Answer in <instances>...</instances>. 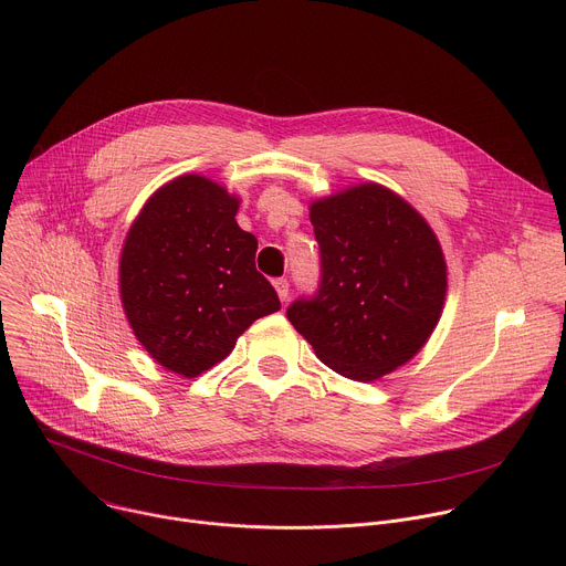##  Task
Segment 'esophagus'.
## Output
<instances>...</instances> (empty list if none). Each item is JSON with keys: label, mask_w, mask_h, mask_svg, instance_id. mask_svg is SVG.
Listing matches in <instances>:
<instances>
[{"label": "esophagus", "mask_w": 566, "mask_h": 566, "mask_svg": "<svg viewBox=\"0 0 566 566\" xmlns=\"http://www.w3.org/2000/svg\"><path fill=\"white\" fill-rule=\"evenodd\" d=\"M273 286H275L280 300L286 302V297H289V280L286 277H277V280H273Z\"/></svg>", "instance_id": "esophagus-1"}]
</instances>
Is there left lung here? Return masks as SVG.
I'll use <instances>...</instances> for the list:
<instances>
[{
	"instance_id": "obj_1",
	"label": "left lung",
	"mask_w": 566,
	"mask_h": 566,
	"mask_svg": "<svg viewBox=\"0 0 566 566\" xmlns=\"http://www.w3.org/2000/svg\"><path fill=\"white\" fill-rule=\"evenodd\" d=\"M319 286L286 317L315 356L352 380H376L428 343L448 269L428 221L396 192L363 184L311 203Z\"/></svg>"
}]
</instances>
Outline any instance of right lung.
I'll return each mask as SVG.
<instances>
[{
  "label": "right lung",
  "instance_id": "1",
  "mask_svg": "<svg viewBox=\"0 0 566 566\" xmlns=\"http://www.w3.org/2000/svg\"><path fill=\"white\" fill-rule=\"evenodd\" d=\"M237 208L219 184L177 177L147 199L120 253V300L134 336L186 378L221 363L258 317L280 308Z\"/></svg>",
  "mask_w": 566,
  "mask_h": 566
}]
</instances>
